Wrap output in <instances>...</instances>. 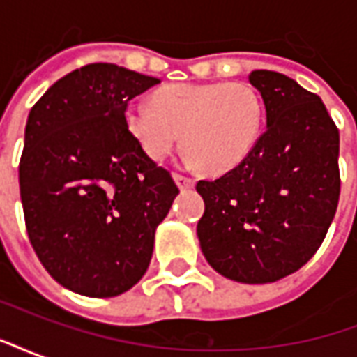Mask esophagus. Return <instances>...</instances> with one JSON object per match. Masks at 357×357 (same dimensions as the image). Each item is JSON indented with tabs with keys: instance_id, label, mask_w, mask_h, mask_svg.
I'll return each instance as SVG.
<instances>
[{
	"instance_id": "obj_1",
	"label": "esophagus",
	"mask_w": 357,
	"mask_h": 357,
	"mask_svg": "<svg viewBox=\"0 0 357 357\" xmlns=\"http://www.w3.org/2000/svg\"><path fill=\"white\" fill-rule=\"evenodd\" d=\"M174 181H176V185L183 191V189H191L195 185V181L191 178H185V176H181V174H174Z\"/></svg>"
}]
</instances>
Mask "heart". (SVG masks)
<instances>
[{"mask_svg": "<svg viewBox=\"0 0 357 357\" xmlns=\"http://www.w3.org/2000/svg\"><path fill=\"white\" fill-rule=\"evenodd\" d=\"M151 102H130L124 124L153 162L168 158L183 133V160L224 174L245 162L262 135L264 101L245 82L170 84Z\"/></svg>", "mask_w": 357, "mask_h": 357, "instance_id": "obj_1", "label": "heart"}]
</instances>
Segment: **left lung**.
<instances>
[{
	"mask_svg": "<svg viewBox=\"0 0 357 357\" xmlns=\"http://www.w3.org/2000/svg\"><path fill=\"white\" fill-rule=\"evenodd\" d=\"M248 82L262 95L266 132L241 166L197 183V235L220 275L264 284L298 271L327 235L340 195L338 130L289 76L252 70Z\"/></svg>",
	"mask_w": 357,
	"mask_h": 357,
	"instance_id": "obj_1",
	"label": "left lung"
}]
</instances>
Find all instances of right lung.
I'll return each mask as SVG.
<instances>
[{
  "label": "right lung",
  "instance_id": "obj_1",
  "mask_svg": "<svg viewBox=\"0 0 357 357\" xmlns=\"http://www.w3.org/2000/svg\"><path fill=\"white\" fill-rule=\"evenodd\" d=\"M160 84L95 63L55 82L28 114L20 156L26 231L50 275L91 298L145 275L178 187L128 133L130 99Z\"/></svg>",
  "mask_w": 357,
  "mask_h": 357
}]
</instances>
